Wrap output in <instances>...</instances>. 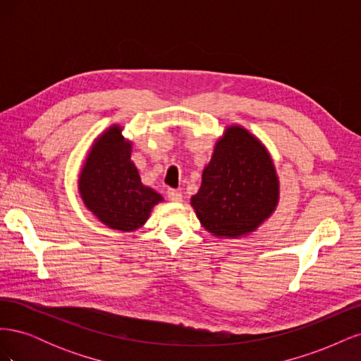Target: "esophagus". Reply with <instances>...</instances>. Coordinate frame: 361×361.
Wrapping results in <instances>:
<instances>
[{
	"instance_id": "1",
	"label": "esophagus",
	"mask_w": 361,
	"mask_h": 361,
	"mask_svg": "<svg viewBox=\"0 0 361 361\" xmlns=\"http://www.w3.org/2000/svg\"><path fill=\"white\" fill-rule=\"evenodd\" d=\"M167 195H169V200L171 202H180L183 199V194L178 190H169Z\"/></svg>"
}]
</instances>
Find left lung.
Returning <instances> with one entry per match:
<instances>
[{
  "mask_svg": "<svg viewBox=\"0 0 361 361\" xmlns=\"http://www.w3.org/2000/svg\"><path fill=\"white\" fill-rule=\"evenodd\" d=\"M280 180L268 149L241 125L218 137L191 206L206 232L239 239L255 233L276 212Z\"/></svg>",
  "mask_w": 361,
  "mask_h": 361,
  "instance_id": "1",
  "label": "left lung"
}]
</instances>
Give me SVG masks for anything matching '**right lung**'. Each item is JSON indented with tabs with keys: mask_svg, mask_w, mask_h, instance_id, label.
Here are the masks:
<instances>
[{
	"mask_svg": "<svg viewBox=\"0 0 361 361\" xmlns=\"http://www.w3.org/2000/svg\"><path fill=\"white\" fill-rule=\"evenodd\" d=\"M114 123L97 135L78 174V192L84 206L106 227L134 232L143 227L162 195L141 182L130 159L133 141Z\"/></svg>",
	"mask_w": 361,
	"mask_h": 361,
	"instance_id": "obj_1",
	"label": "right lung"
}]
</instances>
